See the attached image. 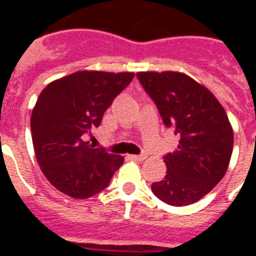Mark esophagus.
Instances as JSON below:
<instances>
[{
    "mask_svg": "<svg viewBox=\"0 0 256 256\" xmlns=\"http://www.w3.org/2000/svg\"><path fill=\"white\" fill-rule=\"evenodd\" d=\"M130 159L141 162V160H144V159H146V155H145V154H141V155H130Z\"/></svg>",
    "mask_w": 256,
    "mask_h": 256,
    "instance_id": "34e87169",
    "label": "esophagus"
}]
</instances>
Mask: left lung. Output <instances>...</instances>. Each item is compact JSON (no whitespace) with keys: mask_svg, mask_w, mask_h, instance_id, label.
<instances>
[{"mask_svg":"<svg viewBox=\"0 0 256 256\" xmlns=\"http://www.w3.org/2000/svg\"><path fill=\"white\" fill-rule=\"evenodd\" d=\"M166 128L180 136L178 150L164 156L167 172L152 184L156 198L170 206L196 203L225 176L233 130L224 106L207 88L182 72H137Z\"/></svg>","mask_w":256,"mask_h":256,"instance_id":"left-lung-1","label":"left lung"}]
</instances>
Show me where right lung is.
Masks as SVG:
<instances>
[{"mask_svg":"<svg viewBox=\"0 0 256 256\" xmlns=\"http://www.w3.org/2000/svg\"><path fill=\"white\" fill-rule=\"evenodd\" d=\"M133 72L78 71L42 90L31 115L36 158L48 181L74 198H88L108 186L123 158L84 141L98 128L114 98Z\"/></svg>","mask_w":256,"mask_h":256,"instance_id":"add662e5","label":"right lung"}]
</instances>
